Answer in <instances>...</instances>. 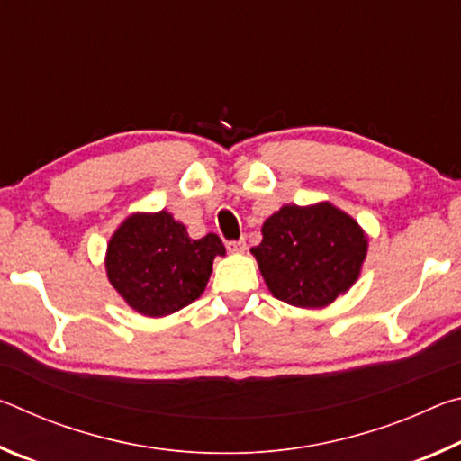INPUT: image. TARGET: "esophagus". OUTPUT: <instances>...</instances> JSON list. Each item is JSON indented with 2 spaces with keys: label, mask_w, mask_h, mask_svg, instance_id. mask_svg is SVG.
Listing matches in <instances>:
<instances>
[{
  "label": "esophagus",
  "mask_w": 461,
  "mask_h": 461,
  "mask_svg": "<svg viewBox=\"0 0 461 461\" xmlns=\"http://www.w3.org/2000/svg\"><path fill=\"white\" fill-rule=\"evenodd\" d=\"M228 249L231 254H244L246 252V241L238 240V241H228Z\"/></svg>",
  "instance_id": "esophagus-1"
}]
</instances>
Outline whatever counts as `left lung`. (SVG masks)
Returning a JSON list of instances; mask_svg holds the SVG:
<instances>
[{
    "label": "left lung",
    "mask_w": 461,
    "mask_h": 461,
    "mask_svg": "<svg viewBox=\"0 0 461 461\" xmlns=\"http://www.w3.org/2000/svg\"><path fill=\"white\" fill-rule=\"evenodd\" d=\"M272 296L301 309H323L360 278L368 236L330 201L283 205L262 223L249 249Z\"/></svg>",
    "instance_id": "8db88e82"
}]
</instances>
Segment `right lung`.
Masks as SVG:
<instances>
[{
	"mask_svg": "<svg viewBox=\"0 0 461 461\" xmlns=\"http://www.w3.org/2000/svg\"><path fill=\"white\" fill-rule=\"evenodd\" d=\"M215 256H225L220 236L189 238L173 213H131L107 241L105 272L126 305L144 317H167L205 291Z\"/></svg>",
	"mask_w": 461,
	"mask_h": 461,
	"instance_id": "obj_1",
	"label": "right lung"
}]
</instances>
